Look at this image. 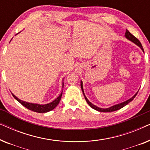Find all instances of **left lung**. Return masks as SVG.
I'll use <instances>...</instances> for the list:
<instances>
[{
  "mask_svg": "<svg viewBox=\"0 0 150 150\" xmlns=\"http://www.w3.org/2000/svg\"><path fill=\"white\" fill-rule=\"evenodd\" d=\"M125 37L128 39V40H129L130 41H131V42H132L133 43H134L135 44H137V46L140 47V48H141V50H143V52H144V50H143V46L142 45H141L140 41H139L138 39H137V38H135V37L133 35H132L130 33V32L128 31V30H126V33H125ZM81 89H82V91H83V95L84 96H85V98L86 100V101H87V102L88 103V104L91 106V107L92 108H93V109H95L96 110H98V111H100V112H112V111H115V110H117L119 109H121V108L124 107V106H125L126 105H127L129 102H130L131 101H132L133 99L135 98V96H137V93L135 94V95L133 96V97H132L131 98H130V99L126 100V101H125L124 102H122V103L120 104H116V105H114V106H110V107L109 108H99L98 107V106H96L94 105V104H93L92 103H91L89 100H88V99L87 98H86V96L85 95V93H84V91H83V82L81 81Z\"/></svg>",
  "mask_w": 150,
  "mask_h": 150,
  "instance_id": "left-lung-1",
  "label": "left lung"
}]
</instances>
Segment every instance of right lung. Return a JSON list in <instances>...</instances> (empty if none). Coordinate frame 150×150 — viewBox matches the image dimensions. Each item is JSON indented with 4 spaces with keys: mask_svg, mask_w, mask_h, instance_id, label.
<instances>
[{
    "mask_svg": "<svg viewBox=\"0 0 150 150\" xmlns=\"http://www.w3.org/2000/svg\"><path fill=\"white\" fill-rule=\"evenodd\" d=\"M62 92H61V93L59 95V97H57L54 101H52V102H50V103H48L46 104H38L29 103V102H26L20 100L19 98H18L15 95H13V93H12V96H13L14 98H15L16 100H18V101L22 105H23L24 107H26V108H28V109L32 110V111L42 113V112H47L48 111H50V110L54 109V108L58 105L59 102H60L61 100V96H62Z\"/></svg>",
    "mask_w": 150,
    "mask_h": 150,
    "instance_id": "add662e5",
    "label": "right lung"
}]
</instances>
